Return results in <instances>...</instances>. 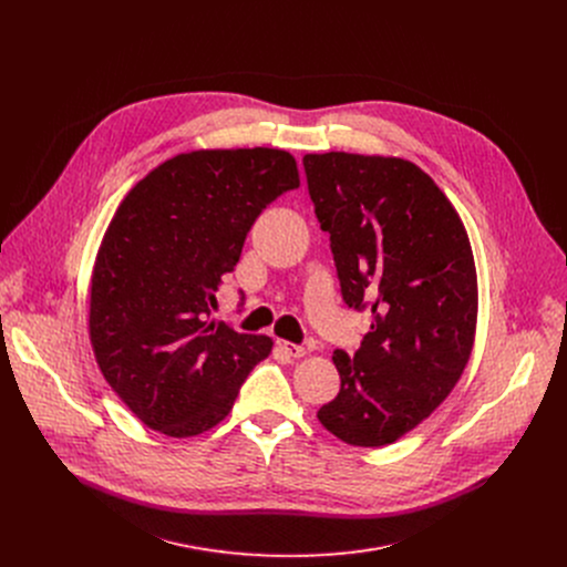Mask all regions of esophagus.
<instances>
[{"label": "esophagus", "instance_id": "34e87169", "mask_svg": "<svg viewBox=\"0 0 567 567\" xmlns=\"http://www.w3.org/2000/svg\"><path fill=\"white\" fill-rule=\"evenodd\" d=\"M276 348H278L285 357H289V359H300V357L307 354V350H305L302 346H296V343H289V341H282V339L276 341Z\"/></svg>", "mask_w": 567, "mask_h": 567}]
</instances>
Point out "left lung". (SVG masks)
Wrapping results in <instances>:
<instances>
[{"instance_id": "1", "label": "left lung", "mask_w": 567, "mask_h": 567, "mask_svg": "<svg viewBox=\"0 0 567 567\" xmlns=\"http://www.w3.org/2000/svg\"><path fill=\"white\" fill-rule=\"evenodd\" d=\"M302 164L343 300L372 311L357 354L332 357L341 390L318 422L346 444L379 449L420 426L471 359V241L455 206L409 158L326 152Z\"/></svg>"}]
</instances>
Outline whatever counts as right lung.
Returning a JSON list of instances; mask_svg holds the SVG:
<instances>
[{
	"label": "right lung",
	"mask_w": 567,
	"mask_h": 567,
	"mask_svg": "<svg viewBox=\"0 0 567 567\" xmlns=\"http://www.w3.org/2000/svg\"><path fill=\"white\" fill-rule=\"evenodd\" d=\"M300 186L276 147L182 152L116 208L90 285V341L125 406L152 431L195 437L233 409L274 341L210 320L254 221Z\"/></svg>",
	"instance_id": "add662e5"
}]
</instances>
